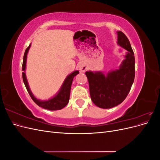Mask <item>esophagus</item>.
Here are the masks:
<instances>
[{
	"instance_id": "esophagus-1",
	"label": "esophagus",
	"mask_w": 160,
	"mask_h": 160,
	"mask_svg": "<svg viewBox=\"0 0 160 160\" xmlns=\"http://www.w3.org/2000/svg\"><path fill=\"white\" fill-rule=\"evenodd\" d=\"M78 67L81 72H85V70L87 69V67L83 63H79L78 65Z\"/></svg>"
}]
</instances>
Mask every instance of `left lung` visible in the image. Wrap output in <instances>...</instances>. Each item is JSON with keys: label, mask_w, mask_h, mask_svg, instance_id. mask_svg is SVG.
<instances>
[{"label": "left lung", "mask_w": 160, "mask_h": 160, "mask_svg": "<svg viewBox=\"0 0 160 160\" xmlns=\"http://www.w3.org/2000/svg\"><path fill=\"white\" fill-rule=\"evenodd\" d=\"M118 45L127 51L118 69L105 75L101 71H86L91 99L98 107L109 109L122 103L126 98L135 78V57L128 37L117 31Z\"/></svg>", "instance_id": "8db88e82"}]
</instances>
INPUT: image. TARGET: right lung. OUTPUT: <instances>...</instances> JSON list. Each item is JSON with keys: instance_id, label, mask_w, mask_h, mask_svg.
Masks as SVG:
<instances>
[{"instance_id": "add662e5", "label": "right lung", "mask_w": 160, "mask_h": 160, "mask_svg": "<svg viewBox=\"0 0 160 160\" xmlns=\"http://www.w3.org/2000/svg\"><path fill=\"white\" fill-rule=\"evenodd\" d=\"M31 47V44L29 45L27 49L25 50V54H24L23 57V62H22V79L23 82L25 83V85L27 89L28 93H29L31 98L33 100L37 105L41 107L44 109L51 110V111H55V110H59L61 109L67 105L69 101V97H70V91H71V84L72 82V79H73L74 77L79 74V71H75L71 74H69L68 76L66 77L63 83L62 84L60 89L58 91V93L54 96L51 98V99L48 100H40L37 99L35 95H34L32 93V91L30 89L29 85H28V81L25 74V69H26V63H27V57L28 52L29 51V49Z\"/></svg>"}]
</instances>
